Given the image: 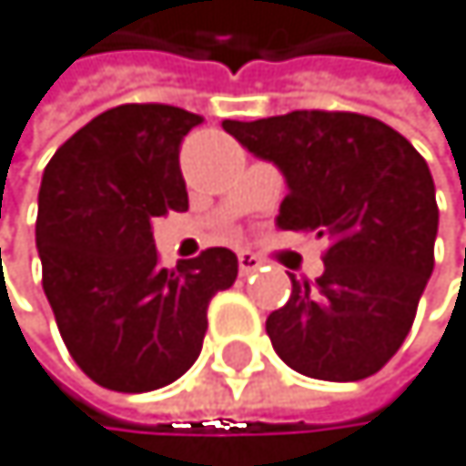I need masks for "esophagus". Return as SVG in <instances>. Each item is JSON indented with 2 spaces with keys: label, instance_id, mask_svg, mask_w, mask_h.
Returning <instances> with one entry per match:
<instances>
[{
  "label": "esophagus",
  "instance_id": "obj_1",
  "mask_svg": "<svg viewBox=\"0 0 466 466\" xmlns=\"http://www.w3.org/2000/svg\"><path fill=\"white\" fill-rule=\"evenodd\" d=\"M258 268H261V258H258L256 253H248V250H241V253H238V270L245 273V276H248V273H256Z\"/></svg>",
  "mask_w": 466,
  "mask_h": 466
}]
</instances>
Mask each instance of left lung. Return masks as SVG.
Here are the masks:
<instances>
[{
	"label": "left lung",
	"instance_id": "obj_1",
	"mask_svg": "<svg viewBox=\"0 0 466 466\" xmlns=\"http://www.w3.org/2000/svg\"><path fill=\"white\" fill-rule=\"evenodd\" d=\"M253 156L288 182L281 230L330 241L324 273L296 281L268 316L279 359L321 381H361L396 356L432 273L436 185L399 130L361 113L293 110L225 122Z\"/></svg>",
	"mask_w": 466,
	"mask_h": 466
}]
</instances>
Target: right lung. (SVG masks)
Listing matches in <instances>:
<instances>
[{
    "instance_id": "1",
    "label": "right lung",
    "mask_w": 466,
    "mask_h": 466,
    "mask_svg": "<svg viewBox=\"0 0 466 466\" xmlns=\"http://www.w3.org/2000/svg\"><path fill=\"white\" fill-rule=\"evenodd\" d=\"M202 116L119 105L53 153L39 187L42 288L67 353L116 393H147L202 353L208 304L238 276L228 248L158 268L153 218L187 210L182 139Z\"/></svg>"
}]
</instances>
